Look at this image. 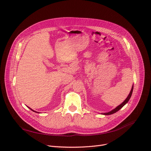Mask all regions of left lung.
<instances>
[{
    "mask_svg": "<svg viewBox=\"0 0 151 151\" xmlns=\"http://www.w3.org/2000/svg\"><path fill=\"white\" fill-rule=\"evenodd\" d=\"M133 88H134V85L132 86V89H131V90H130V93H129V95H128V96L127 97V99H126L120 105H119L118 106H116V107L115 108V109H114V110H112L111 111H109V112H106V113H104V114H103V115H111V114H114V113H116V111H119L120 109H121L123 107V106L127 103V102L129 101V100H130V97H131V96H132V91H133Z\"/></svg>",
    "mask_w": 151,
    "mask_h": 151,
    "instance_id": "obj_1",
    "label": "left lung"
}]
</instances>
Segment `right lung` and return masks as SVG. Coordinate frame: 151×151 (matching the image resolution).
I'll list each match as a JSON object with an SVG mask.
<instances>
[{
	"label": "right lung",
	"mask_w": 151,
	"mask_h": 151,
	"mask_svg": "<svg viewBox=\"0 0 151 151\" xmlns=\"http://www.w3.org/2000/svg\"><path fill=\"white\" fill-rule=\"evenodd\" d=\"M29 109H30V108H29ZM31 110H32L33 111H34V110H32V109H31ZM35 112H36V111H35Z\"/></svg>",
	"instance_id": "right-lung-1"
}]
</instances>
